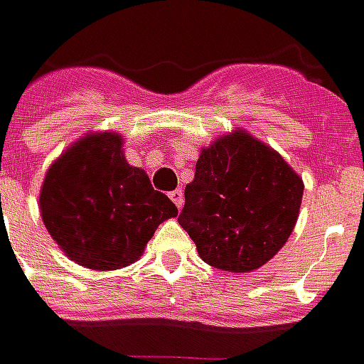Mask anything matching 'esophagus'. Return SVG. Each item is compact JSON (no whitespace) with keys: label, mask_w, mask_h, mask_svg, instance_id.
<instances>
[{"label":"esophagus","mask_w":364,"mask_h":364,"mask_svg":"<svg viewBox=\"0 0 364 364\" xmlns=\"http://www.w3.org/2000/svg\"><path fill=\"white\" fill-rule=\"evenodd\" d=\"M169 197H171V201L177 205V209H181L183 205V191L181 189H175V191L169 193Z\"/></svg>","instance_id":"34e87169"}]
</instances>
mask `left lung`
<instances>
[{"label": "left lung", "mask_w": 364, "mask_h": 364, "mask_svg": "<svg viewBox=\"0 0 364 364\" xmlns=\"http://www.w3.org/2000/svg\"><path fill=\"white\" fill-rule=\"evenodd\" d=\"M301 199L303 181L279 153L233 133L203 149L177 221L205 263L247 273L287 243Z\"/></svg>", "instance_id": "1"}]
</instances>
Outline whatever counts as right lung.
Returning <instances> with one entry per match:
<instances>
[{
  "instance_id": "1",
  "label": "right lung",
  "mask_w": 364,
  "mask_h": 364,
  "mask_svg": "<svg viewBox=\"0 0 364 364\" xmlns=\"http://www.w3.org/2000/svg\"><path fill=\"white\" fill-rule=\"evenodd\" d=\"M55 243L79 265L113 271L137 261L157 225L177 207L131 167L115 133L77 141L49 167L39 195Z\"/></svg>"
}]
</instances>
